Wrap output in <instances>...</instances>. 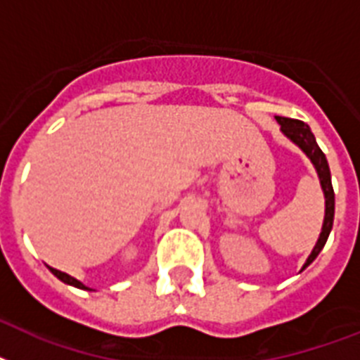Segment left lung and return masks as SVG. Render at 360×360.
Listing matches in <instances>:
<instances>
[{
  "label": "left lung",
  "instance_id": "8db88e82",
  "mask_svg": "<svg viewBox=\"0 0 360 360\" xmlns=\"http://www.w3.org/2000/svg\"><path fill=\"white\" fill-rule=\"evenodd\" d=\"M276 120L279 122V125H281L283 134L288 136L294 144L300 146L303 153L311 159V162L314 165V168H316L318 172V177H320V185H322L323 195H326V216H323L322 233H320V238H318L316 246H314L312 253L309 255L305 264H303L302 270H305L307 266L316 259L318 253L323 250V246H326L327 242V236H329V233H331L333 229V220H335V192H333L331 185V172H329V165H327L326 155L320 150V146L316 144V139H314V134L309 129V125L303 124L302 120L283 118V116H276Z\"/></svg>",
  "mask_w": 360,
  "mask_h": 360
}]
</instances>
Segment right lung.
I'll return each instance as SVG.
<instances>
[{"instance_id": "obj_1", "label": "right lung", "mask_w": 360, "mask_h": 360, "mask_svg": "<svg viewBox=\"0 0 360 360\" xmlns=\"http://www.w3.org/2000/svg\"><path fill=\"white\" fill-rule=\"evenodd\" d=\"M49 270H51V274H53L55 277H58V279H60V281H63V283H66V285L77 286V288H83V290H90L89 286H84L83 283H81V281H77V279H75V277L68 276V274H64V271H58V270H55V268H49Z\"/></svg>"}]
</instances>
